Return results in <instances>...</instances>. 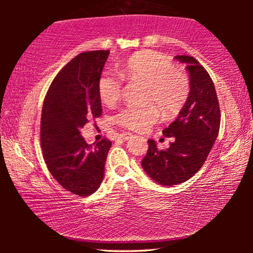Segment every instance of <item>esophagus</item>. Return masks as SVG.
Returning a JSON list of instances; mask_svg holds the SVG:
<instances>
[{
	"mask_svg": "<svg viewBox=\"0 0 253 253\" xmlns=\"http://www.w3.org/2000/svg\"><path fill=\"white\" fill-rule=\"evenodd\" d=\"M132 135L130 134V132H122L121 135H119V137H121L122 139H124V140H126V139H128V138H130Z\"/></svg>",
	"mask_w": 253,
	"mask_h": 253,
	"instance_id": "esophagus-1",
	"label": "esophagus"
}]
</instances>
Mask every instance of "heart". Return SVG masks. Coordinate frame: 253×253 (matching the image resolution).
<instances>
[{
  "label": "heart",
  "mask_w": 253,
  "mask_h": 253,
  "mask_svg": "<svg viewBox=\"0 0 253 253\" xmlns=\"http://www.w3.org/2000/svg\"><path fill=\"white\" fill-rule=\"evenodd\" d=\"M121 75L131 81L147 85L144 102L147 107L127 106L119 110L115 122L126 129L140 131L156 122L157 110L163 115L177 113L190 93V81L182 70L174 68L166 55L145 51L134 54L122 68ZM98 91L101 100L113 105L122 96L123 79L118 75L104 72L98 81Z\"/></svg>",
  "instance_id": "1"
}]
</instances>
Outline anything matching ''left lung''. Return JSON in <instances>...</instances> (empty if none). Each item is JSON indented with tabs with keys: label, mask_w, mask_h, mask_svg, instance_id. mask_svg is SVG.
I'll return each instance as SVG.
<instances>
[{
	"label": "left lung",
	"mask_w": 253,
	"mask_h": 253,
	"mask_svg": "<svg viewBox=\"0 0 253 253\" xmlns=\"http://www.w3.org/2000/svg\"><path fill=\"white\" fill-rule=\"evenodd\" d=\"M186 63L190 74V93L177 118L163 129L174 137L166 149H158L153 139L142 166L153 181L164 186L178 185L194 176L202 168L220 129V105L208 71L193 57L176 55Z\"/></svg>",
	"instance_id": "obj_1"
}]
</instances>
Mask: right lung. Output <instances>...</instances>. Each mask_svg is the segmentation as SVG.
Masks as SVG:
<instances>
[{"label": "right lung", "mask_w": 253, "mask_h": 253, "mask_svg": "<svg viewBox=\"0 0 253 253\" xmlns=\"http://www.w3.org/2000/svg\"><path fill=\"white\" fill-rule=\"evenodd\" d=\"M109 50L87 51L59 71L42 107L41 148L51 175L65 190L88 196L104 179L111 142L106 137L88 145L80 135L89 119L101 116L98 81Z\"/></svg>", "instance_id": "1"}]
</instances>
